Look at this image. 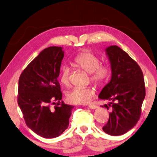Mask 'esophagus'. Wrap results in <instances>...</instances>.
<instances>
[{"mask_svg": "<svg viewBox=\"0 0 157 157\" xmlns=\"http://www.w3.org/2000/svg\"><path fill=\"white\" fill-rule=\"evenodd\" d=\"M89 107L91 108V109H96V108H98V106L95 105H89Z\"/></svg>", "mask_w": 157, "mask_h": 157, "instance_id": "34e87169", "label": "esophagus"}]
</instances>
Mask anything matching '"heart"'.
Listing matches in <instances>:
<instances>
[{
  "mask_svg": "<svg viewBox=\"0 0 157 157\" xmlns=\"http://www.w3.org/2000/svg\"><path fill=\"white\" fill-rule=\"evenodd\" d=\"M72 64L76 68L89 73L90 80L98 86H103L110 77L111 70L107 64H100L96 55L88 50L78 53L72 60ZM59 80L63 86L70 84V71L66 66L61 69ZM95 94L92 87L75 88L66 94V100L71 104H86Z\"/></svg>",
  "mask_w": 157,
  "mask_h": 157,
  "instance_id": "b5f03b06",
  "label": "heart"
}]
</instances>
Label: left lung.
I'll return each instance as SVG.
<instances>
[{
  "instance_id": "obj_1",
  "label": "left lung",
  "mask_w": 157,
  "mask_h": 157,
  "mask_svg": "<svg viewBox=\"0 0 157 157\" xmlns=\"http://www.w3.org/2000/svg\"><path fill=\"white\" fill-rule=\"evenodd\" d=\"M106 52L112 75L99 98L109 101L104 107L111 113L102 129L111 136H119L133 128L140 119L145 97V82L139 64L121 48L111 46Z\"/></svg>"
}]
</instances>
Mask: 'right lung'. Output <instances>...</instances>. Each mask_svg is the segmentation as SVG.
Returning <instances> with one entry per match:
<instances>
[{
	"label": "right lung",
	"mask_w": 157,
	"mask_h": 157,
	"mask_svg": "<svg viewBox=\"0 0 157 157\" xmlns=\"http://www.w3.org/2000/svg\"><path fill=\"white\" fill-rule=\"evenodd\" d=\"M63 57L61 47L47 48L29 63L18 79L17 102L25 123L46 139L59 136L68 128L73 108L60 102L62 93L57 78Z\"/></svg>",
	"instance_id": "1"
}]
</instances>
